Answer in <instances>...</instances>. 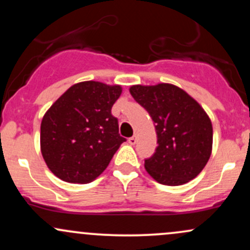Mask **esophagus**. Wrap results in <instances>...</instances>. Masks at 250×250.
Masks as SVG:
<instances>
[{"instance_id":"34e87169","label":"esophagus","mask_w":250,"mask_h":250,"mask_svg":"<svg viewBox=\"0 0 250 250\" xmlns=\"http://www.w3.org/2000/svg\"><path fill=\"white\" fill-rule=\"evenodd\" d=\"M128 142H129V145L134 146V145H135V143H136V142H137V139H136V136H135V135H134V136L129 137V139H128Z\"/></svg>"}]
</instances>
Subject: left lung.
Returning <instances> with one entry per match:
<instances>
[{
  "label": "left lung",
  "instance_id": "8db88e82",
  "mask_svg": "<svg viewBox=\"0 0 250 250\" xmlns=\"http://www.w3.org/2000/svg\"><path fill=\"white\" fill-rule=\"evenodd\" d=\"M129 91L148 111L156 129L159 146L145 161L147 173L165 186H181L195 179L213 149V125L205 109L170 83L135 84Z\"/></svg>",
  "mask_w": 250,
  "mask_h": 250
}]
</instances>
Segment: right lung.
I'll return each mask as SVG.
<instances>
[{
  "label": "right lung",
  "instance_id": "add662e5",
  "mask_svg": "<svg viewBox=\"0 0 250 250\" xmlns=\"http://www.w3.org/2000/svg\"><path fill=\"white\" fill-rule=\"evenodd\" d=\"M122 94L119 84L83 81L73 84L45 111L40 145L45 165L69 183L99 177L125 141L111 107Z\"/></svg>",
  "mask_w": 250,
  "mask_h": 250
}]
</instances>
